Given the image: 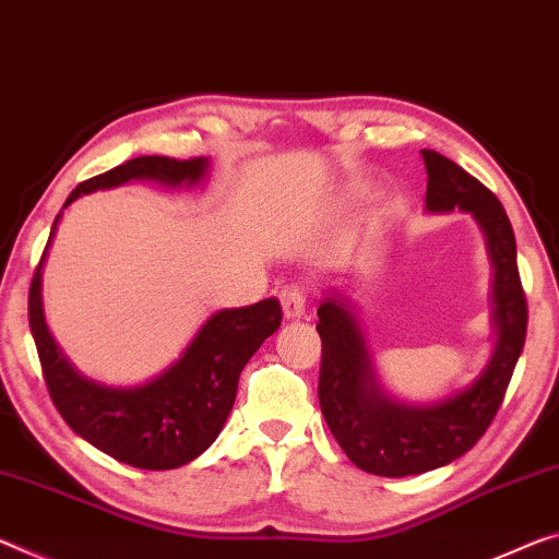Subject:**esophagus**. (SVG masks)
I'll return each mask as SVG.
<instances>
[{
	"label": "esophagus",
	"instance_id": "esophagus-1",
	"mask_svg": "<svg viewBox=\"0 0 559 559\" xmlns=\"http://www.w3.org/2000/svg\"><path fill=\"white\" fill-rule=\"evenodd\" d=\"M281 306L283 316L286 318H300L306 313V288L298 286V283H290V286H283L281 290Z\"/></svg>",
	"mask_w": 559,
	"mask_h": 559
}]
</instances>
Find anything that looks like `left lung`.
<instances>
[{"label":"left lung","mask_w":559,"mask_h":559,"mask_svg":"<svg viewBox=\"0 0 559 559\" xmlns=\"http://www.w3.org/2000/svg\"><path fill=\"white\" fill-rule=\"evenodd\" d=\"M420 154L428 171L425 209L432 214L467 211L483 228L495 269L492 321L498 343L480 378L465 391L436 405H405L378 385L348 300L323 298L316 325L323 343L318 378L323 418L353 465L380 477L420 475L465 455L502 405L527 335L515 234L502 203L455 162L430 148Z\"/></svg>","instance_id":"left-lung-1"}]
</instances>
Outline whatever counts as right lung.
<instances>
[{
  "instance_id": "1",
  "label": "right lung",
  "mask_w": 559,
  "mask_h": 559,
  "mask_svg": "<svg viewBox=\"0 0 559 559\" xmlns=\"http://www.w3.org/2000/svg\"><path fill=\"white\" fill-rule=\"evenodd\" d=\"M209 158L139 156L111 171L94 176L69 193L64 209L82 193L114 189L129 181L197 186L206 176ZM61 214L51 226L47 248L29 288V328L37 343L44 383L76 436L102 453L141 471H174L197 460L231 413L238 376L261 343L278 331L281 304L265 298L246 308H226L199 328L181 358L162 376L134 388H109L86 380L72 368L51 338L41 308V265Z\"/></svg>"
}]
</instances>
